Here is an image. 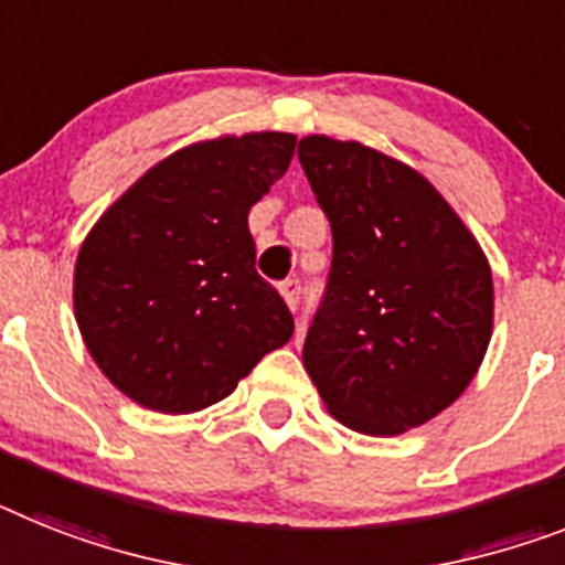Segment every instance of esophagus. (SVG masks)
Wrapping results in <instances>:
<instances>
[{
    "instance_id": "34e87169",
    "label": "esophagus",
    "mask_w": 565,
    "mask_h": 565,
    "mask_svg": "<svg viewBox=\"0 0 565 565\" xmlns=\"http://www.w3.org/2000/svg\"><path fill=\"white\" fill-rule=\"evenodd\" d=\"M278 292H281V298L287 301V307H290V310H296L298 298H301V284H298V278H287V281H281Z\"/></svg>"
}]
</instances>
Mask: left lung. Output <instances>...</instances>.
<instances>
[{"mask_svg":"<svg viewBox=\"0 0 565 565\" xmlns=\"http://www.w3.org/2000/svg\"><path fill=\"white\" fill-rule=\"evenodd\" d=\"M333 230L305 367L324 407L367 436L419 428L462 396L494 330L480 241L425 174L359 140L301 137Z\"/></svg>","mask_w":565,"mask_h":565,"instance_id":"8db88e82","label":"left lung"}]
</instances>
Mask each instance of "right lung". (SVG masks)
Listing matches in <instances>:
<instances>
[{
    "instance_id": "obj_1",
    "label": "right lung",
    "mask_w": 565,
    "mask_h": 565,
    "mask_svg": "<svg viewBox=\"0 0 565 565\" xmlns=\"http://www.w3.org/2000/svg\"><path fill=\"white\" fill-rule=\"evenodd\" d=\"M296 135L189 143L99 215L74 264L85 348L120 393L158 414L226 399L292 316L255 273L246 215L287 172Z\"/></svg>"
}]
</instances>
